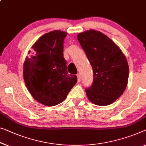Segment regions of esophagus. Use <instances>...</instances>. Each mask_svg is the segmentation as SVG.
<instances>
[{"label": "esophagus", "instance_id": "34e87169", "mask_svg": "<svg viewBox=\"0 0 146 146\" xmlns=\"http://www.w3.org/2000/svg\"><path fill=\"white\" fill-rule=\"evenodd\" d=\"M77 78H78V82H80L81 81V77L80 74H77Z\"/></svg>", "mask_w": 146, "mask_h": 146}]
</instances>
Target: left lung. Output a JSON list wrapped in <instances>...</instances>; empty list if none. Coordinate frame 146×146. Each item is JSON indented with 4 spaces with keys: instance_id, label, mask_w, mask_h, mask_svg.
I'll list each match as a JSON object with an SVG mask.
<instances>
[{
    "instance_id": "1",
    "label": "left lung",
    "mask_w": 146,
    "mask_h": 146,
    "mask_svg": "<svg viewBox=\"0 0 146 146\" xmlns=\"http://www.w3.org/2000/svg\"><path fill=\"white\" fill-rule=\"evenodd\" d=\"M78 40L90 62L93 82L87 87V98L98 106H107L122 95L129 78V65L120 48L103 33L91 30Z\"/></svg>"
}]
</instances>
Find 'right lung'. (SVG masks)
Returning <instances> with one entry per match:
<instances>
[{"mask_svg": "<svg viewBox=\"0 0 146 146\" xmlns=\"http://www.w3.org/2000/svg\"><path fill=\"white\" fill-rule=\"evenodd\" d=\"M66 35L60 31L45 34L33 45L24 62L23 78L29 91L48 106L63 101L77 83V76L68 74L63 57Z\"/></svg>", "mask_w": 146, "mask_h": 146, "instance_id": "add662e5", "label": "right lung"}]
</instances>
